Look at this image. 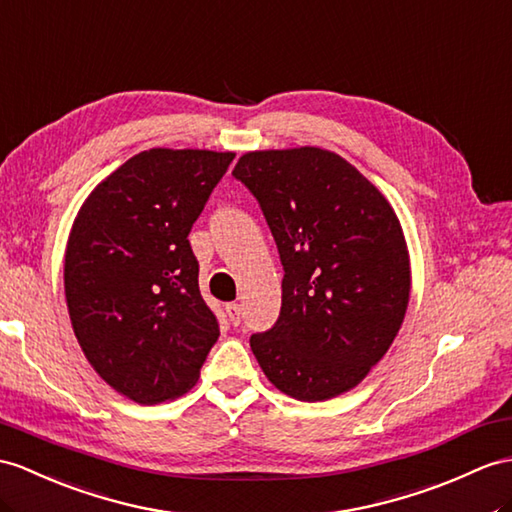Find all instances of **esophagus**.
<instances>
[{
    "mask_svg": "<svg viewBox=\"0 0 512 512\" xmlns=\"http://www.w3.org/2000/svg\"><path fill=\"white\" fill-rule=\"evenodd\" d=\"M226 313H228V319L232 321V326H239V323H241V306L232 302V304L226 306Z\"/></svg>",
    "mask_w": 512,
    "mask_h": 512,
    "instance_id": "34e87169",
    "label": "esophagus"
}]
</instances>
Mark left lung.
Here are the masks:
<instances>
[{
    "mask_svg": "<svg viewBox=\"0 0 512 512\" xmlns=\"http://www.w3.org/2000/svg\"><path fill=\"white\" fill-rule=\"evenodd\" d=\"M232 176L256 197L284 269L280 317L249 339L258 365L302 402L354 389L406 315L400 219L363 173L319 147L249 152Z\"/></svg>",
    "mask_w": 512,
    "mask_h": 512,
    "instance_id": "1",
    "label": "left lung"
}]
</instances>
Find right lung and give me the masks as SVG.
Returning <instances> with one entry per match:
<instances>
[{
	"mask_svg": "<svg viewBox=\"0 0 512 512\" xmlns=\"http://www.w3.org/2000/svg\"><path fill=\"white\" fill-rule=\"evenodd\" d=\"M232 152L149 149L97 184L65 254L76 339L112 389L152 406L195 384L219 339L189 232Z\"/></svg>",
	"mask_w": 512,
	"mask_h": 512,
	"instance_id": "obj_1",
	"label": "right lung"
}]
</instances>
